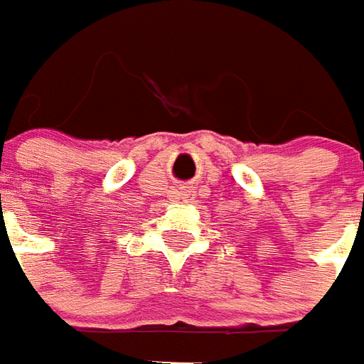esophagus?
<instances>
[{
	"label": "esophagus",
	"instance_id": "34e87169",
	"mask_svg": "<svg viewBox=\"0 0 364 364\" xmlns=\"http://www.w3.org/2000/svg\"><path fill=\"white\" fill-rule=\"evenodd\" d=\"M182 196H188V194H182Z\"/></svg>",
	"mask_w": 364,
	"mask_h": 364
}]
</instances>
